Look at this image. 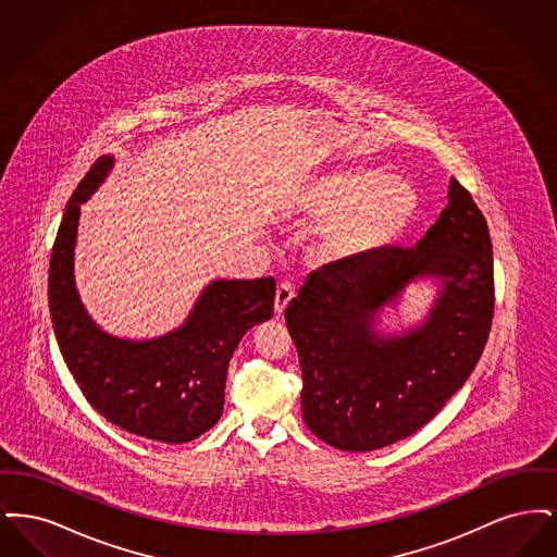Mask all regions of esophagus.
Returning a JSON list of instances; mask_svg holds the SVG:
<instances>
[{
  "instance_id": "esophagus-1",
  "label": "esophagus",
  "mask_w": 557,
  "mask_h": 557,
  "mask_svg": "<svg viewBox=\"0 0 557 557\" xmlns=\"http://www.w3.org/2000/svg\"><path fill=\"white\" fill-rule=\"evenodd\" d=\"M292 298H294V286L288 284V282H282V284L277 286V290H275V305H273L277 315L286 311V307H288V302H290Z\"/></svg>"
}]
</instances>
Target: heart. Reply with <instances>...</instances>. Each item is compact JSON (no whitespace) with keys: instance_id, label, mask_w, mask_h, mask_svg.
I'll return each mask as SVG.
<instances>
[{"instance_id":"obj_1","label":"heart","mask_w":557,"mask_h":557,"mask_svg":"<svg viewBox=\"0 0 557 557\" xmlns=\"http://www.w3.org/2000/svg\"><path fill=\"white\" fill-rule=\"evenodd\" d=\"M416 211L413 187L373 171L332 175L307 187L300 212L325 225L323 248L334 259H361L397 236Z\"/></svg>"}]
</instances>
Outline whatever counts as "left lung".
Here are the masks:
<instances>
[{"mask_svg": "<svg viewBox=\"0 0 557 557\" xmlns=\"http://www.w3.org/2000/svg\"><path fill=\"white\" fill-rule=\"evenodd\" d=\"M425 272L446 277L426 325L405 339H377L374 311ZM493 309L488 225L453 177L449 205L418 246H388L315 271L286 307L305 424L341 450L382 449L411 436L474 370Z\"/></svg>", "mask_w": 557, "mask_h": 557, "instance_id": "1", "label": "left lung"}]
</instances>
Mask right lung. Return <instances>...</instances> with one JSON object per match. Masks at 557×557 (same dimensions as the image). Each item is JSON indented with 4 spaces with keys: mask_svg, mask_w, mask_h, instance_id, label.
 Masks as SVG:
<instances>
[{
    "mask_svg": "<svg viewBox=\"0 0 557 557\" xmlns=\"http://www.w3.org/2000/svg\"><path fill=\"white\" fill-rule=\"evenodd\" d=\"M112 164L102 157L73 191L50 257V315L66 368L83 397L110 424L148 441L180 445L221 418L230 359L242 336L273 318L275 280L214 282L184 327L148 343L110 338L87 318L73 280L81 202Z\"/></svg>",
    "mask_w": 557,
    "mask_h": 557,
    "instance_id": "1",
    "label": "right lung"
}]
</instances>
